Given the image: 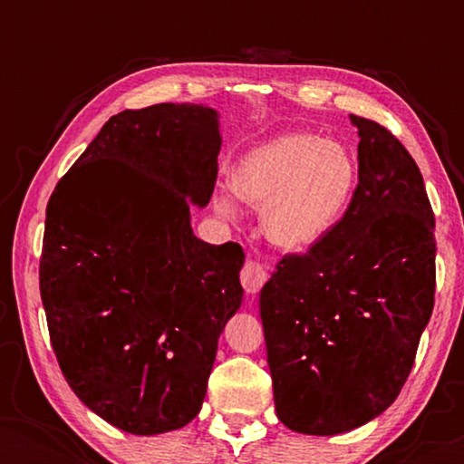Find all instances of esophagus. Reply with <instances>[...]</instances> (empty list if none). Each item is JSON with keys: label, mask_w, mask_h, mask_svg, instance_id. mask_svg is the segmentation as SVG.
<instances>
[{"label": "esophagus", "mask_w": 464, "mask_h": 464, "mask_svg": "<svg viewBox=\"0 0 464 464\" xmlns=\"http://www.w3.org/2000/svg\"><path fill=\"white\" fill-rule=\"evenodd\" d=\"M266 281H268V275H266L262 264L253 262V259H246L243 270H240V283H243L246 294L256 295L257 291L264 287Z\"/></svg>", "instance_id": "34e87169"}]
</instances>
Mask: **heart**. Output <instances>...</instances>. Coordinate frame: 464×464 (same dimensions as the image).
Listing matches in <instances>:
<instances>
[{"label": "heart", "instance_id": "obj_1", "mask_svg": "<svg viewBox=\"0 0 464 464\" xmlns=\"http://www.w3.org/2000/svg\"><path fill=\"white\" fill-rule=\"evenodd\" d=\"M357 154L342 141L314 132H283L240 158L232 192L262 208V227L283 249H306L338 226L359 188ZM219 213L234 211L232 200H215Z\"/></svg>", "mask_w": 464, "mask_h": 464}]
</instances>
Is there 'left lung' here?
<instances>
[{"mask_svg":"<svg viewBox=\"0 0 464 464\" xmlns=\"http://www.w3.org/2000/svg\"><path fill=\"white\" fill-rule=\"evenodd\" d=\"M359 129V188L344 218L287 253L259 294L276 416L338 435L395 401L435 304V218L420 170L373 120Z\"/></svg>","mask_w":464,"mask_h":464,"instance_id":"1","label":"left lung"}]
</instances>
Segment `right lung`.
<instances>
[{
    "instance_id": "obj_1",
    "label": "right lung",
    "mask_w": 464,
    "mask_h": 464,
    "mask_svg": "<svg viewBox=\"0 0 464 464\" xmlns=\"http://www.w3.org/2000/svg\"><path fill=\"white\" fill-rule=\"evenodd\" d=\"M218 111L160 103L107 120L46 207L40 294L72 391L113 427L194 420L219 334L240 308L238 243L189 226L218 181Z\"/></svg>"
}]
</instances>
